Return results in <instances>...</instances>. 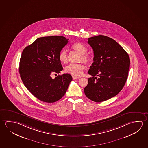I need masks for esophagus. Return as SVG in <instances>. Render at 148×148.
<instances>
[{
  "instance_id": "1",
  "label": "esophagus",
  "mask_w": 148,
  "mask_h": 148,
  "mask_svg": "<svg viewBox=\"0 0 148 148\" xmlns=\"http://www.w3.org/2000/svg\"><path fill=\"white\" fill-rule=\"evenodd\" d=\"M72 78H73V79H78V78H79V77L76 76H72Z\"/></svg>"
}]
</instances>
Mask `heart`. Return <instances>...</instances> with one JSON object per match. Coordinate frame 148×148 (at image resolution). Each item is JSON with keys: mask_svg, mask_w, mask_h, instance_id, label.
<instances>
[{"mask_svg": "<svg viewBox=\"0 0 148 148\" xmlns=\"http://www.w3.org/2000/svg\"><path fill=\"white\" fill-rule=\"evenodd\" d=\"M72 48L80 53L79 58V61H83L86 64H88L91 61L90 56L86 54L87 49L86 47L80 43H75L72 45ZM59 60L61 63H66L68 61V54L65 50H62L59 53ZM85 66L84 63L81 62L79 63H70L66 66L64 71L65 72L71 75L75 76H80L85 69Z\"/></svg>", "mask_w": 148, "mask_h": 148, "instance_id": "heart-1", "label": "heart"}]
</instances>
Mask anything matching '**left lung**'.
I'll return each mask as SVG.
<instances>
[{"instance_id": "1", "label": "left lung", "mask_w": 148, "mask_h": 148, "mask_svg": "<svg viewBox=\"0 0 148 148\" xmlns=\"http://www.w3.org/2000/svg\"><path fill=\"white\" fill-rule=\"evenodd\" d=\"M88 40L93 50L94 62L88 71L92 77L88 78L84 92L93 101L103 102L123 89L128 76L130 59L122 47L109 37L99 35Z\"/></svg>"}]
</instances>
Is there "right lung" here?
Segmentation results:
<instances>
[{
    "label": "right lung",
    "mask_w": 148,
    "mask_h": 148,
    "mask_svg": "<svg viewBox=\"0 0 148 148\" xmlns=\"http://www.w3.org/2000/svg\"><path fill=\"white\" fill-rule=\"evenodd\" d=\"M68 40L61 36L39 38L22 52L20 76L29 92L41 101L53 103L59 100L72 80L69 74L58 75L54 79L51 76L63 70L59 53Z\"/></svg>",
    "instance_id": "obj_1"
}]
</instances>
